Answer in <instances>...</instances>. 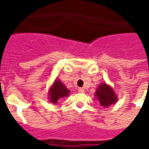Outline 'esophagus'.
<instances>
[{"mask_svg":"<svg viewBox=\"0 0 149 149\" xmlns=\"http://www.w3.org/2000/svg\"><path fill=\"white\" fill-rule=\"evenodd\" d=\"M78 92H79V93H84V88H78Z\"/></svg>","mask_w":149,"mask_h":149,"instance_id":"esophagus-1","label":"esophagus"}]
</instances>
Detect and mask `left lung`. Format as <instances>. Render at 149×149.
<instances>
[{
    "mask_svg": "<svg viewBox=\"0 0 149 149\" xmlns=\"http://www.w3.org/2000/svg\"><path fill=\"white\" fill-rule=\"evenodd\" d=\"M95 96L99 100L101 106L107 108L115 104L117 101V97L115 92L111 86L108 85L106 83H101L97 88Z\"/></svg>",
    "mask_w": 149,
    "mask_h": 149,
    "instance_id": "1",
    "label": "left lung"
}]
</instances>
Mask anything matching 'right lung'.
I'll use <instances>...</instances> for the list:
<instances>
[{"label": "right lung", "instance_id": "add662e5", "mask_svg": "<svg viewBox=\"0 0 149 149\" xmlns=\"http://www.w3.org/2000/svg\"><path fill=\"white\" fill-rule=\"evenodd\" d=\"M70 91L60 80H56L49 88V101L51 103L56 104L59 100L64 97H68Z\"/></svg>", "mask_w": 149, "mask_h": 149}]
</instances>
